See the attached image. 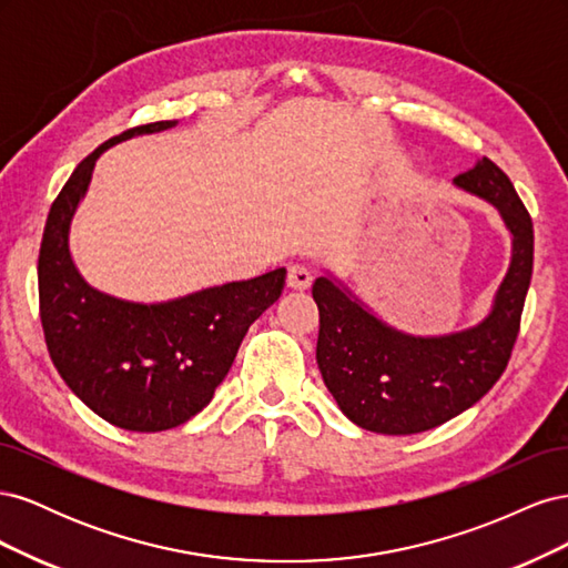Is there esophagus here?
Listing matches in <instances>:
<instances>
[{"mask_svg":"<svg viewBox=\"0 0 568 568\" xmlns=\"http://www.w3.org/2000/svg\"><path fill=\"white\" fill-rule=\"evenodd\" d=\"M311 284H313L311 270L303 267V265H291V267H288V277H286V286H288V288L305 291V288H311Z\"/></svg>","mask_w":568,"mask_h":568,"instance_id":"34e87169","label":"esophagus"}]
</instances>
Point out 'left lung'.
<instances>
[{"label": "left lung", "mask_w": 568, "mask_h": 568, "mask_svg": "<svg viewBox=\"0 0 568 568\" xmlns=\"http://www.w3.org/2000/svg\"><path fill=\"white\" fill-rule=\"evenodd\" d=\"M453 182L490 203L511 239L509 267L476 324L448 334H409L384 322L334 272L324 270L313 284L324 386L343 415L374 434L409 436L462 415L500 379L519 334L532 274L530 215L488 159Z\"/></svg>", "instance_id": "left-lung-1"}]
</instances>
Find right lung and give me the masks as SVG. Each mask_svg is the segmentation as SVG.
Wrapping results in <instances>:
<instances>
[{"mask_svg":"<svg viewBox=\"0 0 568 568\" xmlns=\"http://www.w3.org/2000/svg\"><path fill=\"white\" fill-rule=\"evenodd\" d=\"M159 120L94 149L51 203L38 282L51 363L78 398L125 432L156 434L192 419L225 379L248 326L282 296L286 270L192 291L170 301H128L94 288L71 253V227L94 165L132 136L175 128Z\"/></svg>","mask_w":568,"mask_h":568,"instance_id":"add662e5","label":"right lung"}]
</instances>
